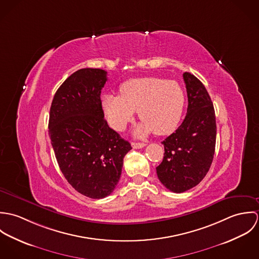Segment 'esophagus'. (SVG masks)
Here are the masks:
<instances>
[{"mask_svg": "<svg viewBox=\"0 0 259 259\" xmlns=\"http://www.w3.org/2000/svg\"><path fill=\"white\" fill-rule=\"evenodd\" d=\"M132 146L134 148H142L146 147V144H144V143H132Z\"/></svg>", "mask_w": 259, "mask_h": 259, "instance_id": "34e87169", "label": "esophagus"}]
</instances>
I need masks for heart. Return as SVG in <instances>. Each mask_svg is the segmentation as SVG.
I'll use <instances>...</instances> for the list:
<instances>
[{
    "mask_svg": "<svg viewBox=\"0 0 259 259\" xmlns=\"http://www.w3.org/2000/svg\"><path fill=\"white\" fill-rule=\"evenodd\" d=\"M184 105L181 85L175 80L155 76L128 79L120 85L119 96L105 94L102 97L104 113L116 131H122L138 111L144 121L136 130L139 137L152 131L157 136L171 133L181 119Z\"/></svg>",
    "mask_w": 259,
    "mask_h": 259,
    "instance_id": "heart-1",
    "label": "heart"
}]
</instances>
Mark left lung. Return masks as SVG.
<instances>
[{
	"instance_id": "8db88e82",
	"label": "left lung",
	"mask_w": 259,
	"mask_h": 259,
	"mask_svg": "<svg viewBox=\"0 0 259 259\" xmlns=\"http://www.w3.org/2000/svg\"><path fill=\"white\" fill-rule=\"evenodd\" d=\"M187 111L183 123L161 144L163 159L156 167L160 183L181 193L198 185L213 160L217 140L215 113L203 83L190 73L184 74Z\"/></svg>"
}]
</instances>
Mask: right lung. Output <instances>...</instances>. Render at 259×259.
Here are the masks:
<instances>
[{
  "label": "right lung",
  "mask_w": 259,
  "mask_h": 259,
  "mask_svg": "<svg viewBox=\"0 0 259 259\" xmlns=\"http://www.w3.org/2000/svg\"><path fill=\"white\" fill-rule=\"evenodd\" d=\"M101 69H80L58 89L52 102L49 135L59 166L74 189L91 198L110 195L117 185L131 144L105 119Z\"/></svg>",
  "instance_id": "add662e5"
}]
</instances>
